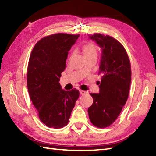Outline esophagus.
Wrapping results in <instances>:
<instances>
[{"mask_svg": "<svg viewBox=\"0 0 156 156\" xmlns=\"http://www.w3.org/2000/svg\"><path fill=\"white\" fill-rule=\"evenodd\" d=\"M86 93H87L86 91H83V90H80V95H84V94H85Z\"/></svg>", "mask_w": 156, "mask_h": 156, "instance_id": "1", "label": "esophagus"}]
</instances>
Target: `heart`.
I'll list each match as a JSON object with an SVG mask.
<instances>
[{"label":"heart","instance_id":"1","mask_svg":"<svg viewBox=\"0 0 156 156\" xmlns=\"http://www.w3.org/2000/svg\"><path fill=\"white\" fill-rule=\"evenodd\" d=\"M83 51L84 56H92V55H96V56H97L96 47L92 43H88L85 44L83 47Z\"/></svg>","mask_w":156,"mask_h":156}]
</instances>
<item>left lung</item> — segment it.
Returning <instances> with one entry per match:
<instances>
[{"mask_svg":"<svg viewBox=\"0 0 156 156\" xmlns=\"http://www.w3.org/2000/svg\"><path fill=\"white\" fill-rule=\"evenodd\" d=\"M101 48L98 81L99 93H91L93 104L89 107L91 123L106 128L115 122L128 98L131 80L130 60L120 42L100 34L89 35Z\"/></svg>","mask_w":156,"mask_h":156,"instance_id":"obj_1","label":"left lung"}]
</instances>
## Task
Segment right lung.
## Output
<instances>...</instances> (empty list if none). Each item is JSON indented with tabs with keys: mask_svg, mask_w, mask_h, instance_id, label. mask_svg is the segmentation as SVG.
Masks as SVG:
<instances>
[{
	"mask_svg": "<svg viewBox=\"0 0 156 156\" xmlns=\"http://www.w3.org/2000/svg\"><path fill=\"white\" fill-rule=\"evenodd\" d=\"M79 35L56 34L41 39L31 53L27 67L30 99L42 122L60 129L69 122L79 91H65L59 83L66 67L68 51Z\"/></svg>",
	"mask_w": 156,
	"mask_h": 156,
	"instance_id": "right-lung-1",
	"label": "right lung"
}]
</instances>
